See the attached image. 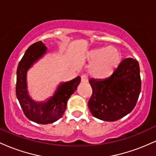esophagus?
Returning <instances> with one entry per match:
<instances>
[{
	"instance_id": "esophagus-1",
	"label": "esophagus",
	"mask_w": 156,
	"mask_h": 156,
	"mask_svg": "<svg viewBox=\"0 0 156 156\" xmlns=\"http://www.w3.org/2000/svg\"><path fill=\"white\" fill-rule=\"evenodd\" d=\"M88 82V76L87 75L81 76V83H87Z\"/></svg>"
}]
</instances>
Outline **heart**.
Wrapping results in <instances>:
<instances>
[{"label": "heart", "mask_w": 156, "mask_h": 156, "mask_svg": "<svg viewBox=\"0 0 156 156\" xmlns=\"http://www.w3.org/2000/svg\"><path fill=\"white\" fill-rule=\"evenodd\" d=\"M87 56L92 62L91 74L97 78H105L112 75L122 60L120 52L112 46L94 48L87 53Z\"/></svg>", "instance_id": "b5f03b06"}]
</instances>
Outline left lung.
Segmentation results:
<instances>
[{"label": "left lung", "instance_id": "8db88e82", "mask_svg": "<svg viewBox=\"0 0 156 156\" xmlns=\"http://www.w3.org/2000/svg\"><path fill=\"white\" fill-rule=\"evenodd\" d=\"M92 94L88 106L94 117L114 122L133 111L141 92L139 62L132 58L121 62L109 78L89 80Z\"/></svg>", "mask_w": 156, "mask_h": 156}]
</instances>
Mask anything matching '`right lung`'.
Listing matches in <instances>:
<instances>
[{
    "instance_id": "add662e5",
    "label": "right lung",
    "mask_w": 156,
    "mask_h": 156,
    "mask_svg": "<svg viewBox=\"0 0 156 156\" xmlns=\"http://www.w3.org/2000/svg\"><path fill=\"white\" fill-rule=\"evenodd\" d=\"M48 48L42 41L31 44L23 56L17 69L16 95L26 117L39 124H49L59 119L67 108V101L80 82V77L62 82L53 95L45 101L37 102L29 95L27 86V72L34 64L47 53Z\"/></svg>"
}]
</instances>
